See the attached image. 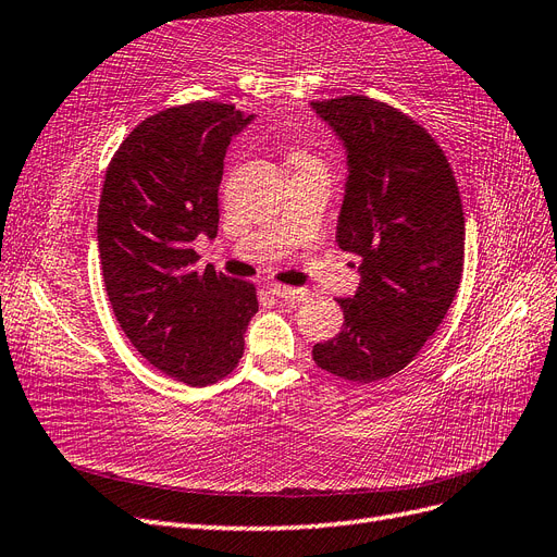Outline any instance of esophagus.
<instances>
[{"label": "esophagus", "mask_w": 557, "mask_h": 557, "mask_svg": "<svg viewBox=\"0 0 557 557\" xmlns=\"http://www.w3.org/2000/svg\"><path fill=\"white\" fill-rule=\"evenodd\" d=\"M269 293L278 299H290V301H301L307 297V293L301 288H288V285H278V283L269 285Z\"/></svg>", "instance_id": "34e87169"}]
</instances>
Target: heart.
Wrapping results in <instances>:
<instances>
[{"instance_id": "1", "label": "heart", "mask_w": 557, "mask_h": 557, "mask_svg": "<svg viewBox=\"0 0 557 557\" xmlns=\"http://www.w3.org/2000/svg\"><path fill=\"white\" fill-rule=\"evenodd\" d=\"M293 162L299 166V164H315V160L309 156V153H305V150H295L293 153Z\"/></svg>"}]
</instances>
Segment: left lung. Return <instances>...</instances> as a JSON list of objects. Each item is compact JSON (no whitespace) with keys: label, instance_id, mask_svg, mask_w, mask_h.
<instances>
[{"label":"left lung","instance_id":"1","mask_svg":"<svg viewBox=\"0 0 557 557\" xmlns=\"http://www.w3.org/2000/svg\"><path fill=\"white\" fill-rule=\"evenodd\" d=\"M311 107L346 144L336 242L362 258L356 297L336 299L342 332L313 346V362L374 383L418 356L460 288L462 199L442 146L411 115L356 92Z\"/></svg>","mask_w":557,"mask_h":557}]
</instances>
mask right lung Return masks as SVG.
I'll list each match as a JSON object with an SVG mask.
<instances>
[{"label": "right lung", "mask_w": 557, "mask_h": 557, "mask_svg": "<svg viewBox=\"0 0 557 557\" xmlns=\"http://www.w3.org/2000/svg\"><path fill=\"white\" fill-rule=\"evenodd\" d=\"M234 104H181L148 115L117 146L99 199L97 242L111 309L132 346L166 376L209 385L234 372L256 285L209 264L193 242L218 232V188Z\"/></svg>", "instance_id": "right-lung-1"}]
</instances>
